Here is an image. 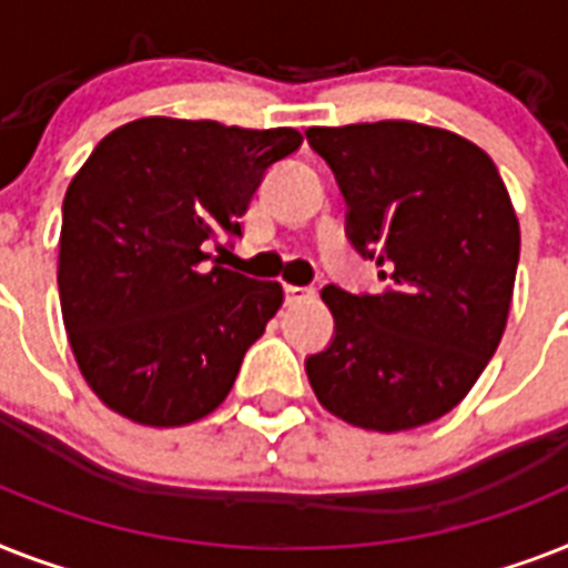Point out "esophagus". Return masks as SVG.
I'll list each match as a JSON object with an SVG mask.
<instances>
[{
  "label": "esophagus",
  "instance_id": "esophagus-1",
  "mask_svg": "<svg viewBox=\"0 0 568 568\" xmlns=\"http://www.w3.org/2000/svg\"><path fill=\"white\" fill-rule=\"evenodd\" d=\"M312 297H315V288H308V285H285V303H288V306L308 303Z\"/></svg>",
  "mask_w": 568,
  "mask_h": 568
}]
</instances>
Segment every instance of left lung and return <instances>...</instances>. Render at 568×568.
<instances>
[{
    "mask_svg": "<svg viewBox=\"0 0 568 568\" xmlns=\"http://www.w3.org/2000/svg\"><path fill=\"white\" fill-rule=\"evenodd\" d=\"M347 201L379 294L326 285L335 338L306 358L317 403L349 426L408 432L449 414L501 341L519 265L505 180L476 142L417 122L308 128Z\"/></svg>",
    "mask_w": 568,
    "mask_h": 568,
    "instance_id": "obj_1",
    "label": "left lung"
}]
</instances>
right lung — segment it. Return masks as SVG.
<instances>
[{
  "mask_svg": "<svg viewBox=\"0 0 568 568\" xmlns=\"http://www.w3.org/2000/svg\"><path fill=\"white\" fill-rule=\"evenodd\" d=\"M294 128L145 116L108 133L63 197L58 292L69 347L110 412L174 428L227 399L283 285L206 265L242 236L262 174Z\"/></svg>",
  "mask_w": 568,
  "mask_h": 568,
  "instance_id": "right-lung-1",
  "label": "right lung"
}]
</instances>
